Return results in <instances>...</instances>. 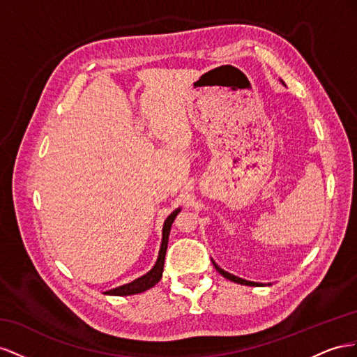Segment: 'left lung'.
Wrapping results in <instances>:
<instances>
[{"instance_id":"obj_1","label":"left lung","mask_w":357,"mask_h":357,"mask_svg":"<svg viewBox=\"0 0 357 357\" xmlns=\"http://www.w3.org/2000/svg\"><path fill=\"white\" fill-rule=\"evenodd\" d=\"M212 263H213V266H215V269L222 275L224 278H227V280H230V281H233V282H238V284H243V286H254V287H261L263 284L261 282H252V281H247V280H242V278H239V277H236V275H231V273H229V272H226L224 269H221L218 264L212 260Z\"/></svg>"}]
</instances>
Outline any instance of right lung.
<instances>
[{"mask_svg":"<svg viewBox=\"0 0 357 357\" xmlns=\"http://www.w3.org/2000/svg\"><path fill=\"white\" fill-rule=\"evenodd\" d=\"M181 212V209H175L170 215L166 218L165 226H162V239H161V247H160V252H158V259L148 273H145L144 277H140L135 281H131L128 284H124V286H119L116 289H112L105 291V294H110V296H128V294H137L145 291L151 287H154L155 284L161 280L162 275V268H165V257H166V251H167V242H169V233H170V227L173 220L176 218L178 213Z\"/></svg>","mask_w":357,"mask_h":357,"instance_id":"1","label":"right lung"}]
</instances>
